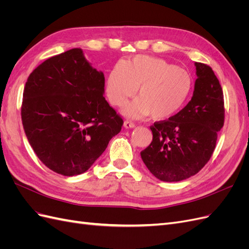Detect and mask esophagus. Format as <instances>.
<instances>
[{
	"label": "esophagus",
	"instance_id": "esophagus-1",
	"mask_svg": "<svg viewBox=\"0 0 249 249\" xmlns=\"http://www.w3.org/2000/svg\"><path fill=\"white\" fill-rule=\"evenodd\" d=\"M124 126L125 127V129H133V127H135V124L130 122V120H124Z\"/></svg>",
	"mask_w": 249,
	"mask_h": 249
}]
</instances>
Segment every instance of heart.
I'll list each match as a JSON object with an SVG mask.
<instances>
[{
    "label": "heart",
    "instance_id": "heart-1",
    "mask_svg": "<svg viewBox=\"0 0 249 249\" xmlns=\"http://www.w3.org/2000/svg\"><path fill=\"white\" fill-rule=\"evenodd\" d=\"M140 94L125 105L124 113L130 117L152 114L164 120L180 111L191 94V74L167 60L138 55L125 62H118L107 81V95L114 106L122 105L137 91Z\"/></svg>",
    "mask_w": 249,
    "mask_h": 249
}]
</instances>
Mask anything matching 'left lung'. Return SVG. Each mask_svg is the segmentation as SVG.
Instances as JSON below:
<instances>
[{"label": "left lung", "instance_id": "1", "mask_svg": "<svg viewBox=\"0 0 249 249\" xmlns=\"http://www.w3.org/2000/svg\"><path fill=\"white\" fill-rule=\"evenodd\" d=\"M191 101L176 115L150 126L153 141L140 153L148 170L163 182H179L196 173L212 157L224 124L223 92L213 70L195 62Z\"/></svg>", "mask_w": 249, "mask_h": 249}]
</instances>
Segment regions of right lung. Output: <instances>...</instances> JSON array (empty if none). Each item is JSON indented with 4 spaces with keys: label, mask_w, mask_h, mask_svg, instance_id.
<instances>
[{
    "label": "right lung",
    "mask_w": 249,
    "mask_h": 249,
    "mask_svg": "<svg viewBox=\"0 0 249 249\" xmlns=\"http://www.w3.org/2000/svg\"><path fill=\"white\" fill-rule=\"evenodd\" d=\"M105 77L71 49L30 74L21 122L30 145L48 168L65 177L87 171L124 124L104 97Z\"/></svg>",
    "instance_id": "add662e5"
}]
</instances>
